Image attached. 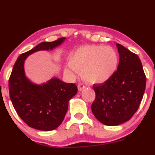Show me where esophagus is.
Listing matches in <instances>:
<instances>
[{
  "label": "esophagus",
  "mask_w": 155,
  "mask_h": 155,
  "mask_svg": "<svg viewBox=\"0 0 155 155\" xmlns=\"http://www.w3.org/2000/svg\"><path fill=\"white\" fill-rule=\"evenodd\" d=\"M86 87V86L84 84H78V89H79V90H82V89H84Z\"/></svg>",
  "instance_id": "esophagus-1"
}]
</instances>
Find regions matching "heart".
<instances>
[{
  "label": "heart",
  "instance_id": "obj_1",
  "mask_svg": "<svg viewBox=\"0 0 155 155\" xmlns=\"http://www.w3.org/2000/svg\"><path fill=\"white\" fill-rule=\"evenodd\" d=\"M118 53L112 47L85 45L71 55L66 71L72 76L81 72L87 82L99 84L111 79L118 68Z\"/></svg>",
  "mask_w": 155,
  "mask_h": 155
}]
</instances>
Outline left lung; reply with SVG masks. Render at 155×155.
Listing matches in <instances>:
<instances>
[{"mask_svg":"<svg viewBox=\"0 0 155 155\" xmlns=\"http://www.w3.org/2000/svg\"><path fill=\"white\" fill-rule=\"evenodd\" d=\"M119 64L105 83L93 86L96 97L92 105L95 118L106 126L126 122L137 111L146 87V76L137 54L116 44Z\"/></svg>","mask_w":155,"mask_h":155,"instance_id":"obj_1","label":"left lung"}]
</instances>
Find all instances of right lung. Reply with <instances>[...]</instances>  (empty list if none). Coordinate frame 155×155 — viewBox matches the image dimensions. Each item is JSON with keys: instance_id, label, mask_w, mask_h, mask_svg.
Returning a JSON list of instances; mask_svg holds the SVG:
<instances>
[{"instance_id": "1", "label": "right lung", "mask_w": 155, "mask_h": 155, "mask_svg": "<svg viewBox=\"0 0 155 155\" xmlns=\"http://www.w3.org/2000/svg\"><path fill=\"white\" fill-rule=\"evenodd\" d=\"M65 39L41 42L21 54L9 78V94L14 109L25 124L35 129L49 131L58 127L68 110V102L78 89L75 84L65 83L55 77L42 84L32 83L25 75L24 61L37 51L53 50Z\"/></svg>"}]
</instances>
